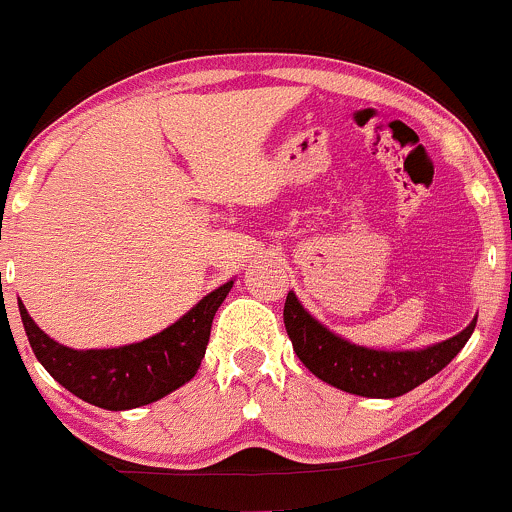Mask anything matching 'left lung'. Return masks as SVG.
<instances>
[{
    "mask_svg": "<svg viewBox=\"0 0 512 512\" xmlns=\"http://www.w3.org/2000/svg\"><path fill=\"white\" fill-rule=\"evenodd\" d=\"M283 323L293 342L295 355L305 367L342 392L372 399H394L412 392L421 382L439 374L461 352L476 328V318L463 333L431 345L426 350L384 352L350 345L318 323L295 293H288L283 305Z\"/></svg>",
    "mask_w": 512,
    "mask_h": 512,
    "instance_id": "obj_1",
    "label": "left lung"
}]
</instances>
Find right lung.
<instances>
[{"instance_id": "1", "label": "right lung", "mask_w": 512, "mask_h": 512, "mask_svg": "<svg viewBox=\"0 0 512 512\" xmlns=\"http://www.w3.org/2000/svg\"><path fill=\"white\" fill-rule=\"evenodd\" d=\"M231 286L234 281L209 293L160 335L113 350L63 347L31 320L21 300L19 313L36 360L61 387L100 409L123 412L157 402L197 374L207 352L214 313Z\"/></svg>"}]
</instances>
